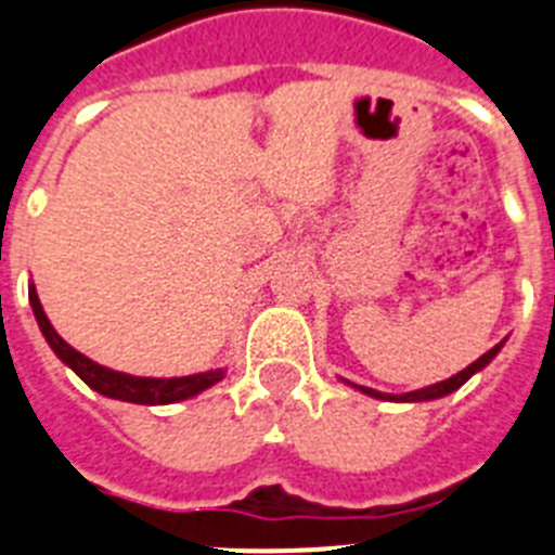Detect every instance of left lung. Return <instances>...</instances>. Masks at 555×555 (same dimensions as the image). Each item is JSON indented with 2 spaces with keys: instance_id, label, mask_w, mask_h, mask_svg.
Segmentation results:
<instances>
[{
  "instance_id": "8db88e82",
  "label": "left lung",
  "mask_w": 555,
  "mask_h": 555,
  "mask_svg": "<svg viewBox=\"0 0 555 555\" xmlns=\"http://www.w3.org/2000/svg\"><path fill=\"white\" fill-rule=\"evenodd\" d=\"M503 348V343L494 345V348L489 350V353H482L477 362H472L468 367H463L457 376L447 378V382H438V385L433 387H424V390H413V392H404V396H387V392H378V390H371V387H359L362 392H367V396H373V399H382V401H429V399H440V396H449L452 390H457L461 385H466L468 378L475 376L477 371H482L486 364L491 362V359L496 357V350Z\"/></svg>"
}]
</instances>
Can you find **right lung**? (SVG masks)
<instances>
[{"label":"right lung","instance_id":"1","mask_svg":"<svg viewBox=\"0 0 555 555\" xmlns=\"http://www.w3.org/2000/svg\"><path fill=\"white\" fill-rule=\"evenodd\" d=\"M30 292V306L33 314L39 320L41 334L47 336V343L50 348L59 353L61 362H66L78 373L83 382H87L92 390H98L101 396H108V399H120V401H131V404H173V401H184L196 396V392L207 390L210 385L221 382L224 378V371H207V373H196V376H182V378H140V376H129V373H117L108 371L103 364L92 362L83 353L73 348V345H66L55 328L47 320L44 309H41L39 295H36V288H27Z\"/></svg>","mask_w":555,"mask_h":555}]
</instances>
